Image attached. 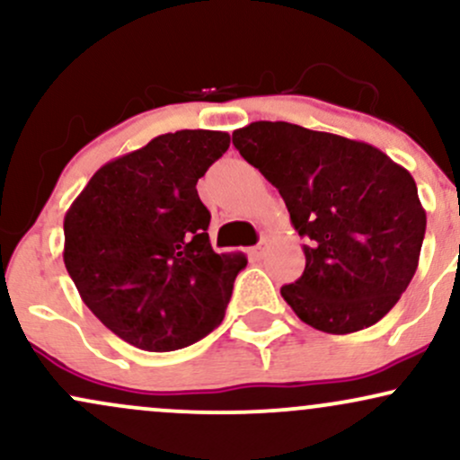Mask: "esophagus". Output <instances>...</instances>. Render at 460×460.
<instances>
[{
	"mask_svg": "<svg viewBox=\"0 0 460 460\" xmlns=\"http://www.w3.org/2000/svg\"><path fill=\"white\" fill-rule=\"evenodd\" d=\"M251 255L255 257V260H263V257H266V242H261V244L251 248Z\"/></svg>",
	"mask_w": 460,
	"mask_h": 460,
	"instance_id": "34e87169",
	"label": "esophagus"
}]
</instances>
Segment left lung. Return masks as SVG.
<instances>
[{
	"instance_id": "1",
	"label": "left lung",
	"mask_w": 460,
	"mask_h": 460,
	"mask_svg": "<svg viewBox=\"0 0 460 460\" xmlns=\"http://www.w3.org/2000/svg\"><path fill=\"white\" fill-rule=\"evenodd\" d=\"M234 145L307 237L303 277L281 288L294 314L332 335L385 318L413 279L426 234L411 172L367 142L283 120L235 129Z\"/></svg>"
}]
</instances>
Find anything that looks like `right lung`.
Wrapping results in <instances>:
<instances>
[{"instance_id": "right-lung-1", "label": "right lung", "mask_w": 460, "mask_h": 460, "mask_svg": "<svg viewBox=\"0 0 460 460\" xmlns=\"http://www.w3.org/2000/svg\"><path fill=\"white\" fill-rule=\"evenodd\" d=\"M229 134L181 129L99 168L65 216V266L86 307L128 344L186 348L225 318L242 252H214L197 181Z\"/></svg>"}]
</instances>
